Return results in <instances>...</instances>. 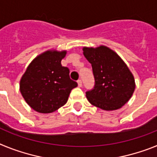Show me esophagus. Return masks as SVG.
I'll list each match as a JSON object with an SVG mask.
<instances>
[{
  "mask_svg": "<svg viewBox=\"0 0 157 157\" xmlns=\"http://www.w3.org/2000/svg\"><path fill=\"white\" fill-rule=\"evenodd\" d=\"M77 82H78V86H79V87H81L82 86V80L81 79L78 80Z\"/></svg>",
  "mask_w": 157,
  "mask_h": 157,
  "instance_id": "1",
  "label": "esophagus"
}]
</instances>
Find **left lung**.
Masks as SVG:
<instances>
[{"instance_id": "left-lung-1", "label": "left lung", "mask_w": 157, "mask_h": 157, "mask_svg": "<svg viewBox=\"0 0 157 157\" xmlns=\"http://www.w3.org/2000/svg\"><path fill=\"white\" fill-rule=\"evenodd\" d=\"M83 55L92 65L95 84L86 92L91 105L106 111L120 109L132 97L135 82L132 73L109 47H83Z\"/></svg>"}]
</instances>
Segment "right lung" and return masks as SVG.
<instances>
[{"label":"right lung","instance_id":"obj_1","mask_svg":"<svg viewBox=\"0 0 157 157\" xmlns=\"http://www.w3.org/2000/svg\"><path fill=\"white\" fill-rule=\"evenodd\" d=\"M67 51L48 50L34 58L19 83V90L29 106L40 113H51L63 106L72 89L78 86L61 65Z\"/></svg>","mask_w":157,"mask_h":157}]
</instances>
